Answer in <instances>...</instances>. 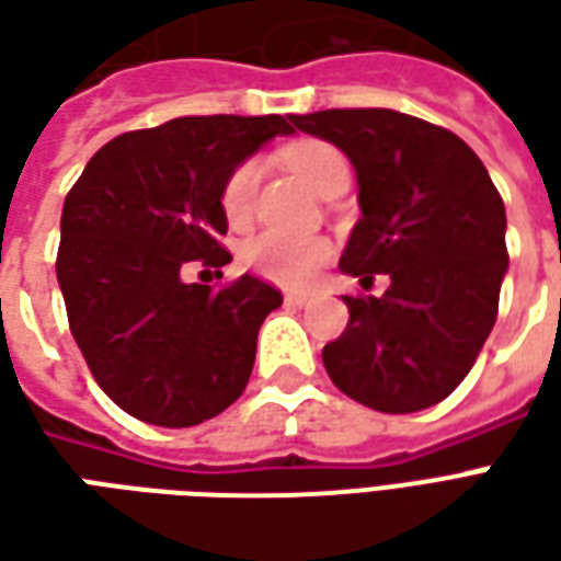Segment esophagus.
Wrapping results in <instances>:
<instances>
[{
  "instance_id": "34e87169",
  "label": "esophagus",
  "mask_w": 561,
  "mask_h": 561,
  "mask_svg": "<svg viewBox=\"0 0 561 561\" xmlns=\"http://www.w3.org/2000/svg\"><path fill=\"white\" fill-rule=\"evenodd\" d=\"M309 300H312L309 294H297V291L285 294V304L288 306H309Z\"/></svg>"
}]
</instances>
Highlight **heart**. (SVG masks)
Listing matches in <instances>:
<instances>
[{
  "label": "heart",
  "mask_w": 561,
  "mask_h": 561,
  "mask_svg": "<svg viewBox=\"0 0 561 561\" xmlns=\"http://www.w3.org/2000/svg\"><path fill=\"white\" fill-rule=\"evenodd\" d=\"M282 159L297 176H304L306 183L316 188L318 195L328 188L333 180H340L345 173H352L345 152L336 149L328 140H297L291 147L282 149ZM257 192V164L252 159L233 164L228 176L221 180L219 207L221 216L231 225H243L255 209ZM243 264L255 276L285 288H306L316 279L318 270L328 264L330 243L324 237H291V233L264 231L252 237L243 245Z\"/></svg>",
  "instance_id": "heart-1"
}]
</instances>
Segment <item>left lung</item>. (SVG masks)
<instances>
[{"mask_svg":"<svg viewBox=\"0 0 561 561\" xmlns=\"http://www.w3.org/2000/svg\"><path fill=\"white\" fill-rule=\"evenodd\" d=\"M352 159L364 219L340 270L378 273L381 297L345 294L348 328L324 345L330 381L385 414L430 409L478 360L507 270L505 204L474 149L454 131L388 107L294 116Z\"/></svg>","mask_w":561,"mask_h":561,"instance_id":"left-lung-1","label":"left lung"}]
</instances>
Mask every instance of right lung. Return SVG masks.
<instances>
[{
	"label": "right lung",
	"instance_id": "add662e5",
	"mask_svg": "<svg viewBox=\"0 0 561 561\" xmlns=\"http://www.w3.org/2000/svg\"><path fill=\"white\" fill-rule=\"evenodd\" d=\"M291 116H176L107 140L62 207L56 279L92 378L138 421L195 426L225 412L252 376L257 330L282 294L243 273L185 285L188 264L216 270L228 219L219 188L233 164L288 135Z\"/></svg>",
	"mask_w": 561,
	"mask_h": 561
}]
</instances>
